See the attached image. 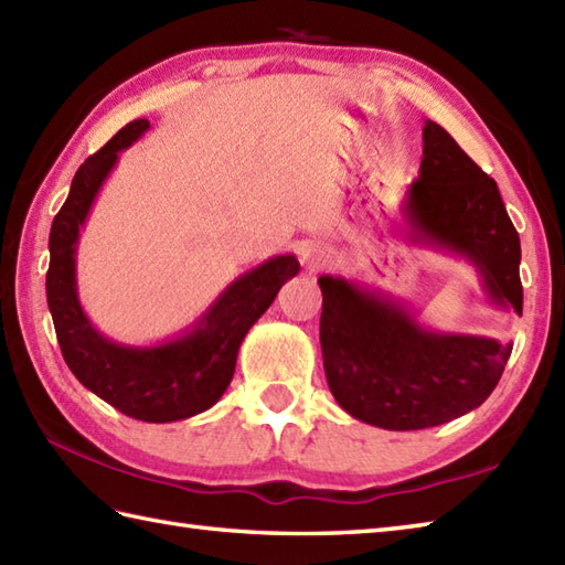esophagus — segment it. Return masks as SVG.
<instances>
[{"label": "esophagus", "instance_id": "34e87169", "mask_svg": "<svg viewBox=\"0 0 565 565\" xmlns=\"http://www.w3.org/2000/svg\"><path fill=\"white\" fill-rule=\"evenodd\" d=\"M298 255H301L303 267H306L310 274L322 269V267H328L330 259H332L330 249H328L326 245H320V243H303L301 249H298Z\"/></svg>", "mask_w": 565, "mask_h": 565}]
</instances>
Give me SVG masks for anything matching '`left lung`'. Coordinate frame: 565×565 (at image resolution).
I'll list each match as a JSON object with an SVG mask.
<instances>
[{"label": "left lung", "instance_id": "obj_1", "mask_svg": "<svg viewBox=\"0 0 565 565\" xmlns=\"http://www.w3.org/2000/svg\"><path fill=\"white\" fill-rule=\"evenodd\" d=\"M403 213L413 243L471 262L488 301L522 316L520 235L498 184L435 121H425L419 177ZM318 284L328 386L352 417L398 431L437 427L498 386L512 344L429 330L398 298L342 276Z\"/></svg>", "mask_w": 565, "mask_h": 565}]
</instances>
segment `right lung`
<instances>
[{"label":"right lung","instance_id":"1","mask_svg":"<svg viewBox=\"0 0 565 565\" xmlns=\"http://www.w3.org/2000/svg\"><path fill=\"white\" fill-rule=\"evenodd\" d=\"M148 128L146 118L130 121L99 152L84 160L72 179L47 239L51 267L45 274V294L65 364L82 386L128 417L142 423H174L209 411L221 401L233 381L245 334L301 264L294 255H276L237 276L206 313L174 340L130 347L104 338L82 310L77 296V239L118 154Z\"/></svg>","mask_w":565,"mask_h":565}]
</instances>
